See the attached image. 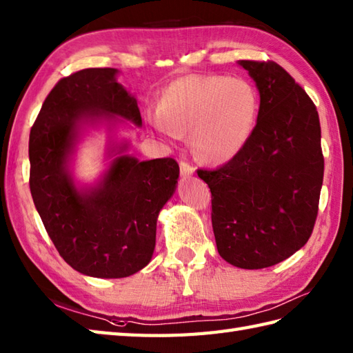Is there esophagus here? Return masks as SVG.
Here are the masks:
<instances>
[{
  "instance_id": "34e87169",
  "label": "esophagus",
  "mask_w": 353,
  "mask_h": 353,
  "mask_svg": "<svg viewBox=\"0 0 353 353\" xmlns=\"http://www.w3.org/2000/svg\"><path fill=\"white\" fill-rule=\"evenodd\" d=\"M179 170H181V175L183 176H190L192 174H193V166L192 164H189L187 161H184V160H181L179 161Z\"/></svg>"
}]
</instances>
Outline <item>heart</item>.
I'll use <instances>...</instances> for the list:
<instances>
[{"instance_id":"obj_1","label":"heart","mask_w":353,"mask_h":353,"mask_svg":"<svg viewBox=\"0 0 353 353\" xmlns=\"http://www.w3.org/2000/svg\"><path fill=\"white\" fill-rule=\"evenodd\" d=\"M260 101L255 89L240 78L189 75L164 90L154 128L169 139L189 132L201 160L225 163L249 142Z\"/></svg>"}]
</instances>
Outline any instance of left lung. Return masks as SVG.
<instances>
[{"label":"left lung","instance_id":"8db88e82","mask_svg":"<svg viewBox=\"0 0 353 353\" xmlns=\"http://www.w3.org/2000/svg\"><path fill=\"white\" fill-rule=\"evenodd\" d=\"M256 83L260 110L246 146L216 170L198 169L211 192V223L223 260L275 265L311 237L325 160L317 108L272 60H240Z\"/></svg>","mask_w":353,"mask_h":353}]
</instances>
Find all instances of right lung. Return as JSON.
I'll return each instance as SVG.
<instances>
[{"label": "right lung", "instance_id": "right-lung-1", "mask_svg": "<svg viewBox=\"0 0 353 353\" xmlns=\"http://www.w3.org/2000/svg\"><path fill=\"white\" fill-rule=\"evenodd\" d=\"M113 68L63 77L45 98L30 131V192L60 256L84 275L125 278L151 261L157 217L175 192L178 163L119 155L103 181L80 192L66 163L83 119L114 116L142 125L136 98ZM127 145L121 146V151Z\"/></svg>", "mask_w": 353, "mask_h": 353}]
</instances>
